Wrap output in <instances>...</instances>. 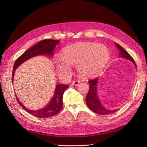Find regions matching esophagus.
<instances>
[{
  "label": "esophagus",
  "mask_w": 147,
  "mask_h": 147,
  "mask_svg": "<svg viewBox=\"0 0 147 147\" xmlns=\"http://www.w3.org/2000/svg\"><path fill=\"white\" fill-rule=\"evenodd\" d=\"M80 82L79 80H74L73 82H72V84L74 86H78V84H80Z\"/></svg>",
  "instance_id": "esophagus-1"
}]
</instances>
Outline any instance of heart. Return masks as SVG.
Returning a JSON list of instances; mask_svg holds the SVG:
<instances>
[{
  "mask_svg": "<svg viewBox=\"0 0 147 147\" xmlns=\"http://www.w3.org/2000/svg\"><path fill=\"white\" fill-rule=\"evenodd\" d=\"M110 56L109 50L104 45L80 42L63 49L61 59L56 61V67L60 72H67L69 71V66L77 67L82 77L91 78L102 72Z\"/></svg>",
  "mask_w": 147,
  "mask_h": 147,
  "instance_id": "b5f03b06",
  "label": "heart"
}]
</instances>
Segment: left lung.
Instances as JSON below:
<instances>
[{"label":"left lung","instance_id":"left-lung-1","mask_svg":"<svg viewBox=\"0 0 147 147\" xmlns=\"http://www.w3.org/2000/svg\"><path fill=\"white\" fill-rule=\"evenodd\" d=\"M115 45H116V46L118 48V50H119V57H123V58H125L132 61L137 69V65L132 56L123 48L120 46L119 44L115 43ZM98 80L99 77H97L91 80H89V83H90V89H89V91L86 97V103L87 106L92 112L99 115H107L116 112L117 110H118V109L114 110H107L100 102L98 96H97V82H98Z\"/></svg>","mask_w":147,"mask_h":147}]
</instances>
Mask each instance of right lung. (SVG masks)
Wrapping results in <instances>:
<instances>
[{
  "mask_svg": "<svg viewBox=\"0 0 147 147\" xmlns=\"http://www.w3.org/2000/svg\"><path fill=\"white\" fill-rule=\"evenodd\" d=\"M59 43V41L57 40H51L46 39L39 42L35 45L26 50L23 54H22L18 58L14 63L12 73V82H13V78H14V74L15 70L18 67L26 61L28 60L31 57H34L38 55H45L47 56H53V50L57 44ZM69 87L67 84H57L55 89V94L52 99L49 102L48 104L45 107L38 110H31L28 109L21 104V102L19 99H16L18 104L28 112L38 118H46L55 116L58 113L63 107V97L64 91Z\"/></svg>",
  "mask_w": 147,
  "mask_h": 147,
  "instance_id": "obj_1",
  "label": "right lung"
}]
</instances>
